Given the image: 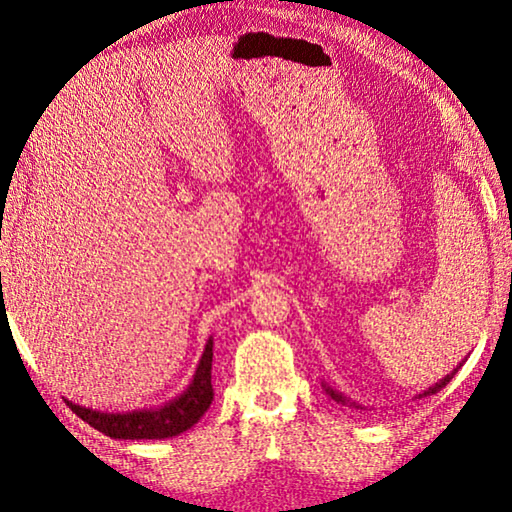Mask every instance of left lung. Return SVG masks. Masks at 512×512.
<instances>
[{"instance_id":"8db88e82","label":"left lung","mask_w":512,"mask_h":512,"mask_svg":"<svg viewBox=\"0 0 512 512\" xmlns=\"http://www.w3.org/2000/svg\"><path fill=\"white\" fill-rule=\"evenodd\" d=\"M460 365H462V363H460ZM455 372H458V367H455V369H453V372H451V374H447V376H444L442 380H438V383H436V385H433V387H429V389H424V391H422V394H418V398H424V396H433V394H438V391H440L442 387H447V385H449V380L453 378V374H455ZM323 389H325V394H328V396H330V398H332L334 402H339V405H347V407H354V405H356V402H354V400H350V398H347V396H343V394H341V391H336V389H332L330 385H325V383H323Z\"/></svg>"}]
</instances>
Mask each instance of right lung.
Instances as JSON below:
<instances>
[{
    "mask_svg": "<svg viewBox=\"0 0 512 512\" xmlns=\"http://www.w3.org/2000/svg\"><path fill=\"white\" fill-rule=\"evenodd\" d=\"M211 365H213V336L204 345V352L189 387L180 396L165 402L160 407L134 409V411H99L90 407H81L72 400L68 407L83 422H88L96 431L105 433L114 440H165L176 438L180 433L189 431L193 424L204 416L211 407L213 385H211Z\"/></svg>",
    "mask_w": 512,
    "mask_h": 512,
    "instance_id": "add662e5",
    "label": "right lung"
}]
</instances>
